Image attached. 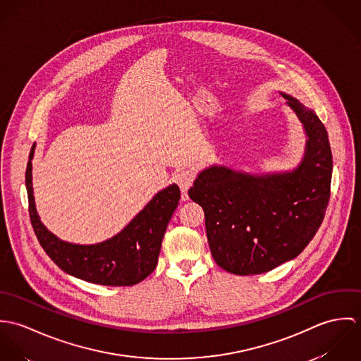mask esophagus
<instances>
[{"label": "esophagus", "mask_w": 361, "mask_h": 361, "mask_svg": "<svg viewBox=\"0 0 361 361\" xmlns=\"http://www.w3.org/2000/svg\"><path fill=\"white\" fill-rule=\"evenodd\" d=\"M175 182L178 183V186L180 188L182 193L186 195V192L190 189V186L195 182V173L189 169H180L175 173Z\"/></svg>", "instance_id": "obj_1"}]
</instances>
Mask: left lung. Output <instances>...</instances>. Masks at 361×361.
I'll use <instances>...</instances> for the list:
<instances>
[{"label": "left lung", "instance_id": "obj_1", "mask_svg": "<svg viewBox=\"0 0 361 361\" xmlns=\"http://www.w3.org/2000/svg\"><path fill=\"white\" fill-rule=\"evenodd\" d=\"M307 135L302 164L292 172L249 175L209 166L189 197L203 207L212 258L235 275H255L298 257L322 224L331 196L332 153L312 109L281 93Z\"/></svg>", "mask_w": 361, "mask_h": 361}]
</instances>
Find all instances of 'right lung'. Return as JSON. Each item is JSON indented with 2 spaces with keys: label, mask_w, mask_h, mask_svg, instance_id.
Listing matches in <instances>:
<instances>
[{
  "label": "right lung",
  "mask_w": 361,
  "mask_h": 361,
  "mask_svg": "<svg viewBox=\"0 0 361 361\" xmlns=\"http://www.w3.org/2000/svg\"><path fill=\"white\" fill-rule=\"evenodd\" d=\"M26 168L29 215L35 233L49 257L66 274L104 286H132L147 278L157 267L161 242L168 222L178 207L180 190L176 185L158 192L123 231L97 245H73L58 239L42 224L33 196L32 159Z\"/></svg>",
  "instance_id": "add662e5"
}]
</instances>
